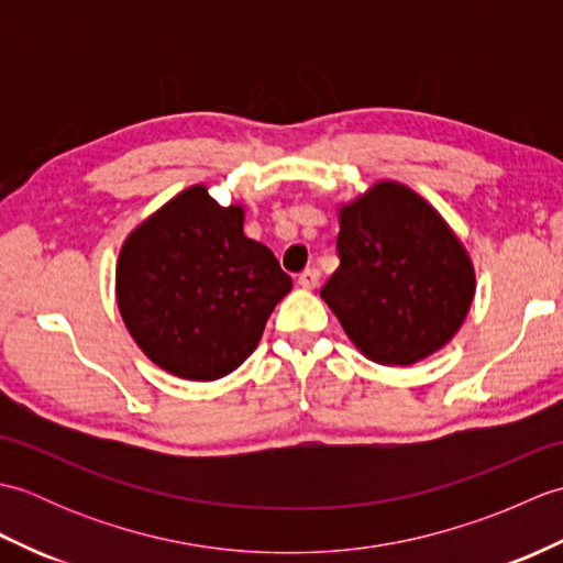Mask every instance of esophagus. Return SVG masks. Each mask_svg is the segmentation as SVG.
I'll return each instance as SVG.
<instances>
[{"label": "esophagus", "instance_id": "esophagus-1", "mask_svg": "<svg viewBox=\"0 0 563 563\" xmlns=\"http://www.w3.org/2000/svg\"><path fill=\"white\" fill-rule=\"evenodd\" d=\"M297 283H300L305 290H312V288H317V283H319V271H317V268H305L300 275H297Z\"/></svg>", "mask_w": 563, "mask_h": 563}]
</instances>
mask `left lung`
<instances>
[{"instance_id":"8db88e82","label":"left lung","mask_w":563,"mask_h":563,"mask_svg":"<svg viewBox=\"0 0 563 563\" xmlns=\"http://www.w3.org/2000/svg\"><path fill=\"white\" fill-rule=\"evenodd\" d=\"M336 251L339 271L321 297L375 363L421 361L470 312V256L440 214L401 184L382 181L341 210Z\"/></svg>"}]
</instances>
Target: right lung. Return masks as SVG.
<instances>
[{
    "mask_svg": "<svg viewBox=\"0 0 563 563\" xmlns=\"http://www.w3.org/2000/svg\"><path fill=\"white\" fill-rule=\"evenodd\" d=\"M292 278L244 234V210L206 186L166 202L128 236L115 271L118 307L150 361L186 379L230 375L254 353Z\"/></svg>",
    "mask_w": 563,
    "mask_h": 563,
    "instance_id": "1",
    "label": "right lung"
}]
</instances>
